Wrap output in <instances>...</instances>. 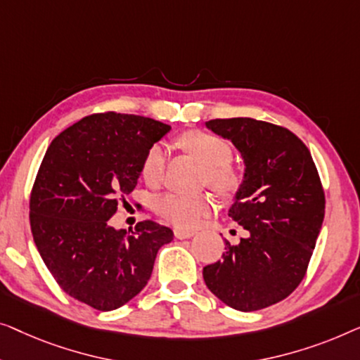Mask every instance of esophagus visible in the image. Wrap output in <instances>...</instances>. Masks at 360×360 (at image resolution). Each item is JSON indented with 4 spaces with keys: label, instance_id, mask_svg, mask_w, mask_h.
<instances>
[{
    "label": "esophagus",
    "instance_id": "1",
    "mask_svg": "<svg viewBox=\"0 0 360 360\" xmlns=\"http://www.w3.org/2000/svg\"><path fill=\"white\" fill-rule=\"evenodd\" d=\"M174 236L178 238V240H187V238L194 236V231H187V230L176 229V230H174Z\"/></svg>",
    "mask_w": 360,
    "mask_h": 360
}]
</instances>
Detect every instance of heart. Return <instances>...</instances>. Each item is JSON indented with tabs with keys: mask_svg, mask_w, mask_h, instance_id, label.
Returning <instances> with one entry per match:
<instances>
[{
	"mask_svg": "<svg viewBox=\"0 0 360 360\" xmlns=\"http://www.w3.org/2000/svg\"><path fill=\"white\" fill-rule=\"evenodd\" d=\"M182 150L195 156L204 165V182L221 194H229L238 186V176L231 169V146L224 139L209 131L191 130L178 139ZM166 151L161 145H153L146 153L141 174L148 184H158L163 178ZM214 200L209 194H179L166 192L155 200V210L168 224L182 230H192L210 214Z\"/></svg>",
	"mask_w": 360,
	"mask_h": 360,
	"instance_id": "heart-1",
	"label": "heart"
}]
</instances>
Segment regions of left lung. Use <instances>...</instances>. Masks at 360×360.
<instances>
[{"instance_id": "8db88e82", "label": "left lung", "mask_w": 360, "mask_h": 360, "mask_svg": "<svg viewBox=\"0 0 360 360\" xmlns=\"http://www.w3.org/2000/svg\"><path fill=\"white\" fill-rule=\"evenodd\" d=\"M207 129L230 140L245 173L229 215L248 230L205 266V285L225 305L255 311L283 300L302 282L325 219L316 166L290 130L250 117L214 119Z\"/></svg>"}]
</instances>
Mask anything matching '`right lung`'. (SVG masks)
Segmentation results:
<instances>
[{
  "mask_svg": "<svg viewBox=\"0 0 360 360\" xmlns=\"http://www.w3.org/2000/svg\"><path fill=\"white\" fill-rule=\"evenodd\" d=\"M171 130L158 120L96 114L55 136L30 195V230L45 266L68 295L101 311L125 305L150 281L173 231L140 221L114 229L117 197L135 189L148 150Z\"/></svg>",
  "mask_w": 360,
  "mask_h": 360,
  "instance_id": "obj_1",
  "label": "right lung"
}]
</instances>
